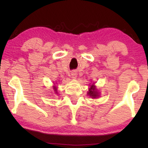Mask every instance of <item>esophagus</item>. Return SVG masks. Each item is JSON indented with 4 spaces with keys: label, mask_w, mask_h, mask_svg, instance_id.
<instances>
[{
    "label": "esophagus",
    "mask_w": 148,
    "mask_h": 148,
    "mask_svg": "<svg viewBox=\"0 0 148 148\" xmlns=\"http://www.w3.org/2000/svg\"><path fill=\"white\" fill-rule=\"evenodd\" d=\"M71 75H72V77L73 78H76L77 77V73L75 71H73L71 73Z\"/></svg>",
    "instance_id": "esophagus-1"
}]
</instances>
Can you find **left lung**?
<instances>
[{"label": "left lung", "instance_id": "obj_1", "mask_svg": "<svg viewBox=\"0 0 148 148\" xmlns=\"http://www.w3.org/2000/svg\"><path fill=\"white\" fill-rule=\"evenodd\" d=\"M88 95H90L91 97H92V98H95L97 96H98V93H97L96 91H95V86H92L90 88Z\"/></svg>", "mask_w": 148, "mask_h": 148}]
</instances>
